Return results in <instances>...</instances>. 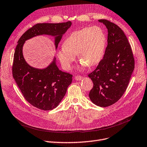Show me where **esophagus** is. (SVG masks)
I'll return each instance as SVG.
<instances>
[{"instance_id": "esophagus-1", "label": "esophagus", "mask_w": 147, "mask_h": 147, "mask_svg": "<svg viewBox=\"0 0 147 147\" xmlns=\"http://www.w3.org/2000/svg\"><path fill=\"white\" fill-rule=\"evenodd\" d=\"M75 79L77 81H80L81 79H83V77L80 75H78V76H75Z\"/></svg>"}]
</instances>
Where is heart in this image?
<instances>
[{"instance_id": "heart-1", "label": "heart", "mask_w": 147, "mask_h": 147, "mask_svg": "<svg viewBox=\"0 0 147 147\" xmlns=\"http://www.w3.org/2000/svg\"><path fill=\"white\" fill-rule=\"evenodd\" d=\"M106 44L107 37L101 28L86 27L69 35L58 51L57 57L66 70L71 69L77 54L82 66H95L103 58Z\"/></svg>"}]
</instances>
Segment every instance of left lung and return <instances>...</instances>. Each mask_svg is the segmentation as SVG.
Masks as SVG:
<instances>
[{
    "instance_id": "obj_1",
    "label": "left lung",
    "mask_w": 147,
    "mask_h": 147,
    "mask_svg": "<svg viewBox=\"0 0 147 147\" xmlns=\"http://www.w3.org/2000/svg\"><path fill=\"white\" fill-rule=\"evenodd\" d=\"M98 21L107 28L108 45L102 60L88 75L93 83L89 96L93 103L105 107L116 102L125 92L134 69V58L122 29L109 20Z\"/></svg>"
}]
</instances>
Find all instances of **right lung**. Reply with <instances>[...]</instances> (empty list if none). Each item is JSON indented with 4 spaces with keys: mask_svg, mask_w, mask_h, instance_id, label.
Listing matches in <instances>:
<instances>
[{
    "mask_svg": "<svg viewBox=\"0 0 147 147\" xmlns=\"http://www.w3.org/2000/svg\"><path fill=\"white\" fill-rule=\"evenodd\" d=\"M72 25L68 21L59 23H37L23 34L18 41L14 55L13 77L23 96L34 107L43 110L54 109L60 104L71 84L72 75L62 72L56 65L55 58L45 69H38L30 66L26 62L22 48L26 40L40 35L55 37L58 45Z\"/></svg>",
    "mask_w": 147,
    "mask_h": 147,
    "instance_id": "1",
    "label": "right lung"
}]
</instances>
